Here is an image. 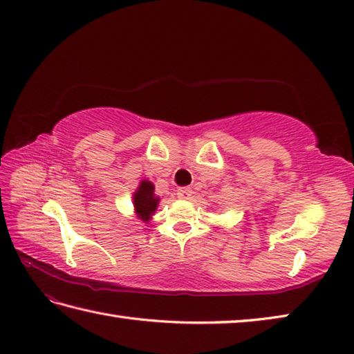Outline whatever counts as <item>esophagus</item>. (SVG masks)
I'll return each mask as SVG.
<instances>
[{"label": "esophagus", "mask_w": 354, "mask_h": 354, "mask_svg": "<svg viewBox=\"0 0 354 354\" xmlns=\"http://www.w3.org/2000/svg\"><path fill=\"white\" fill-rule=\"evenodd\" d=\"M192 189L191 187H180V189L177 191V195H178V198H182V200H191L192 198Z\"/></svg>", "instance_id": "obj_1"}]
</instances>
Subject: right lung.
Wrapping results in <instances>:
<instances>
[{
    "label": "right lung",
    "instance_id": "add662e5",
    "mask_svg": "<svg viewBox=\"0 0 354 354\" xmlns=\"http://www.w3.org/2000/svg\"><path fill=\"white\" fill-rule=\"evenodd\" d=\"M133 204H135V212L139 219L148 223L151 215L159 206V197L154 195V185L148 180H142L136 192L133 194Z\"/></svg>",
    "mask_w": 354,
    "mask_h": 354
}]
</instances>
